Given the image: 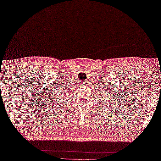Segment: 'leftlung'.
<instances>
[{"label": "left lung", "instance_id": "left-lung-1", "mask_svg": "<svg viewBox=\"0 0 161 161\" xmlns=\"http://www.w3.org/2000/svg\"><path fill=\"white\" fill-rule=\"evenodd\" d=\"M108 93H109V92H108ZM110 100H111V99L109 98V100H108V101H110ZM112 100H114V99H112ZM110 104H111V103H110Z\"/></svg>", "mask_w": 161, "mask_h": 161}]
</instances>
